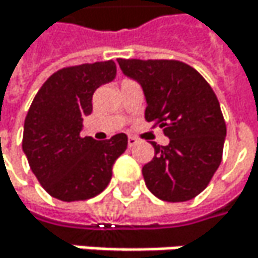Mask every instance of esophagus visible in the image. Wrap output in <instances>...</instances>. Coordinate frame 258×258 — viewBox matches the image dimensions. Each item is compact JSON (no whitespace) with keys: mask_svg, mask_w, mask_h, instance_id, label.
Returning <instances> with one entry per match:
<instances>
[{"mask_svg":"<svg viewBox=\"0 0 258 258\" xmlns=\"http://www.w3.org/2000/svg\"><path fill=\"white\" fill-rule=\"evenodd\" d=\"M139 143V140L136 139V137H133V136H130L128 137V146L130 148H133V146H136Z\"/></svg>","mask_w":258,"mask_h":258,"instance_id":"1","label":"esophagus"}]
</instances>
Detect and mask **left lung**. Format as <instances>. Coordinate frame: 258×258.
I'll return each instance as SVG.
<instances>
[{
	"instance_id": "1",
	"label": "left lung",
	"mask_w": 258,
	"mask_h": 258,
	"mask_svg": "<svg viewBox=\"0 0 258 258\" xmlns=\"http://www.w3.org/2000/svg\"><path fill=\"white\" fill-rule=\"evenodd\" d=\"M118 62L143 88L145 119L170 139L167 146L152 142L155 155L142 169L146 186L164 202L194 199L223 160L227 128L214 89L182 61L118 58Z\"/></svg>"
}]
</instances>
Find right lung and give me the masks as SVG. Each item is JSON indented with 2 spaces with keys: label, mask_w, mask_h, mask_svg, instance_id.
<instances>
[{
  "label": "right lung",
  "mask_w": 258,
  "mask_h": 258,
  "mask_svg": "<svg viewBox=\"0 0 258 258\" xmlns=\"http://www.w3.org/2000/svg\"><path fill=\"white\" fill-rule=\"evenodd\" d=\"M115 76L112 59L64 67L43 83L31 103L22 149L35 178L58 200L78 202L100 194L112 179L113 163L127 149L124 133L107 140L80 136L95 89Z\"/></svg>",
  "instance_id": "obj_1"
}]
</instances>
